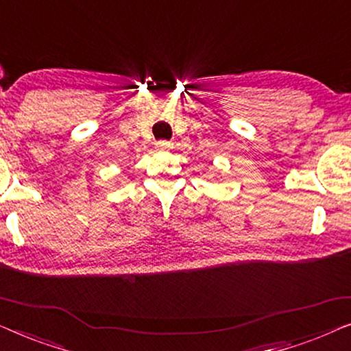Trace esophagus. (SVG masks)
Wrapping results in <instances>:
<instances>
[{"mask_svg": "<svg viewBox=\"0 0 351 351\" xmlns=\"http://www.w3.org/2000/svg\"><path fill=\"white\" fill-rule=\"evenodd\" d=\"M156 148L158 150H169V148H172V143L167 141H160L156 142Z\"/></svg>", "mask_w": 351, "mask_h": 351, "instance_id": "obj_1", "label": "esophagus"}]
</instances>
